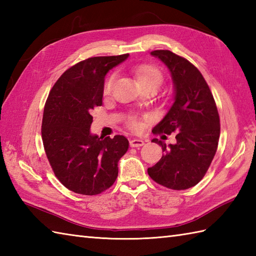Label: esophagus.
I'll list each match as a JSON object with an SVG mask.
<instances>
[{
	"instance_id": "1",
	"label": "esophagus",
	"mask_w": 256,
	"mask_h": 256,
	"mask_svg": "<svg viewBox=\"0 0 256 256\" xmlns=\"http://www.w3.org/2000/svg\"><path fill=\"white\" fill-rule=\"evenodd\" d=\"M130 145H131V148H140V146L144 145V140L140 138H133L130 140Z\"/></svg>"
}]
</instances>
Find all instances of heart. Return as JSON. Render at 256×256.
<instances>
[{
    "label": "heart",
    "mask_w": 256,
    "mask_h": 256,
    "mask_svg": "<svg viewBox=\"0 0 256 256\" xmlns=\"http://www.w3.org/2000/svg\"><path fill=\"white\" fill-rule=\"evenodd\" d=\"M134 74L140 86L156 84L160 88V86L162 82V79H164L160 70L154 66H150V64H142V66L136 67L134 69ZM114 81H116V74H112L106 81V84H104L106 94H108L111 92ZM128 126L132 130H134V131H138V130H140V123L138 120H136L135 118H131L128 121Z\"/></svg>",
    "instance_id": "1"
}]
</instances>
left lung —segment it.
<instances>
[{
    "label": "left lung",
    "mask_w": 256,
    "mask_h": 256,
    "mask_svg": "<svg viewBox=\"0 0 256 256\" xmlns=\"http://www.w3.org/2000/svg\"><path fill=\"white\" fill-rule=\"evenodd\" d=\"M150 55L170 69L175 89L170 111L152 132L157 135L176 132V143L166 146L162 140H153L165 154L148 172L166 188L188 189L204 178L218 148V108L204 76L192 62L170 50H154Z\"/></svg>",
    "instance_id": "1"
}]
</instances>
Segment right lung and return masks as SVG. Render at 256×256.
<instances>
[{
  "label": "right lung",
  "instance_id": "add662e5",
  "mask_svg": "<svg viewBox=\"0 0 256 256\" xmlns=\"http://www.w3.org/2000/svg\"><path fill=\"white\" fill-rule=\"evenodd\" d=\"M128 57H91L76 64L47 98L42 123L46 156L59 182L76 194L94 196L110 188L128 148L123 135L103 140L90 132L91 112L102 104L106 74Z\"/></svg>",
  "mask_w": 256,
  "mask_h": 256
}]
</instances>
